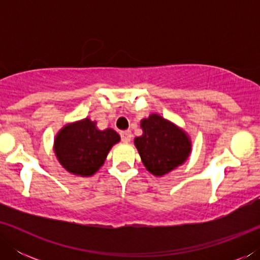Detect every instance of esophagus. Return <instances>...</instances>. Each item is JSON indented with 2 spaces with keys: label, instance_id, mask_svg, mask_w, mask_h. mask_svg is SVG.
I'll return each mask as SVG.
<instances>
[{
  "label": "esophagus",
  "instance_id": "1",
  "mask_svg": "<svg viewBox=\"0 0 260 260\" xmlns=\"http://www.w3.org/2000/svg\"><path fill=\"white\" fill-rule=\"evenodd\" d=\"M120 137H122V141L124 143H129L131 141V137H133V135H131V131L130 130H125V131H122L120 133Z\"/></svg>",
  "mask_w": 260,
  "mask_h": 260
}]
</instances>
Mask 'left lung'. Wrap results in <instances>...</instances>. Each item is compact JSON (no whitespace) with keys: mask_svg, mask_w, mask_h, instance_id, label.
<instances>
[{"mask_svg":"<svg viewBox=\"0 0 260 260\" xmlns=\"http://www.w3.org/2000/svg\"><path fill=\"white\" fill-rule=\"evenodd\" d=\"M142 136L134 140L145 169L155 176L182 166L189 157L191 141L186 131L157 113L141 120Z\"/></svg>","mask_w":260,"mask_h":260,"instance_id":"1","label":"left lung"}]
</instances>
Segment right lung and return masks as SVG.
Returning <instances> with one entry per match:
<instances>
[{
  "label": "right lung",
  "instance_id": "add662e5",
  "mask_svg": "<svg viewBox=\"0 0 260 260\" xmlns=\"http://www.w3.org/2000/svg\"><path fill=\"white\" fill-rule=\"evenodd\" d=\"M119 141L115 130H99L97 123L86 117L63 125L54 138L53 150L67 172L88 177L104 165L110 149Z\"/></svg>",
  "mask_w": 260,
  "mask_h": 260
}]
</instances>
